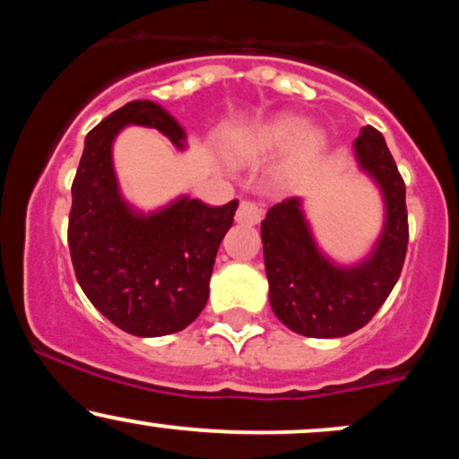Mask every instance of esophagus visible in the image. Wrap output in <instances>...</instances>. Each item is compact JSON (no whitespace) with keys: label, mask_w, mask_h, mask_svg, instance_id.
I'll return each instance as SVG.
<instances>
[{"label":"esophagus","mask_w":459,"mask_h":459,"mask_svg":"<svg viewBox=\"0 0 459 459\" xmlns=\"http://www.w3.org/2000/svg\"><path fill=\"white\" fill-rule=\"evenodd\" d=\"M261 218H263V209L259 203H255V200H241L239 209H237V215H235L237 222L246 226H255L261 222Z\"/></svg>","instance_id":"1"}]
</instances>
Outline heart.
Segmentation results:
<instances>
[{"label": "heart", "mask_w": 459, "mask_h": 459, "mask_svg": "<svg viewBox=\"0 0 459 459\" xmlns=\"http://www.w3.org/2000/svg\"><path fill=\"white\" fill-rule=\"evenodd\" d=\"M296 142V157L298 160H307V157L315 155L319 146V134L315 131H304L302 120L284 116V118H276L267 123L252 135L250 151L256 155H270V152H278Z\"/></svg>", "instance_id": "1"}]
</instances>
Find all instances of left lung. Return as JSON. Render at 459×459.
I'll list each match as a JSON object with an SVG mask.
<instances>
[{
	"label": "left lung",
	"mask_w": 459,
	"mask_h": 459,
	"mask_svg": "<svg viewBox=\"0 0 459 459\" xmlns=\"http://www.w3.org/2000/svg\"><path fill=\"white\" fill-rule=\"evenodd\" d=\"M358 161L382 187L386 226L371 259L341 270L319 255L298 198L273 204L261 222L270 304L289 330L334 339L360 330L391 296L408 252L405 183L384 135L365 127L356 142Z\"/></svg>",
	"instance_id": "8db88e82"
}]
</instances>
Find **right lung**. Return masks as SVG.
<instances>
[{"mask_svg": "<svg viewBox=\"0 0 459 459\" xmlns=\"http://www.w3.org/2000/svg\"><path fill=\"white\" fill-rule=\"evenodd\" d=\"M125 125L155 127L183 146V129L152 101H131L103 118L86 135L73 178L68 250L79 287L114 325L135 336L172 334L207 304L215 255L239 200L209 207L181 198L160 213H134L112 168V142Z\"/></svg>", "mask_w": 459, "mask_h": 459, "instance_id": "add662e5", "label": "right lung"}]
</instances>
